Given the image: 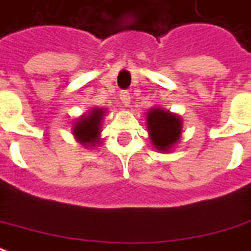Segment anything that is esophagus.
Wrapping results in <instances>:
<instances>
[{
	"label": "esophagus",
	"instance_id": "obj_1",
	"mask_svg": "<svg viewBox=\"0 0 251 251\" xmlns=\"http://www.w3.org/2000/svg\"><path fill=\"white\" fill-rule=\"evenodd\" d=\"M120 100H122V103L124 106H128L129 102H131V95H129L128 91H122L120 92Z\"/></svg>",
	"mask_w": 251,
	"mask_h": 251
}]
</instances>
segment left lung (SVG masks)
<instances>
[{
	"instance_id": "1",
	"label": "left lung",
	"mask_w": 251,
	"mask_h": 251,
	"mask_svg": "<svg viewBox=\"0 0 251 251\" xmlns=\"http://www.w3.org/2000/svg\"><path fill=\"white\" fill-rule=\"evenodd\" d=\"M148 128L154 146L167 151L176 144L181 135V120L161 109H153L148 114Z\"/></svg>"
}]
</instances>
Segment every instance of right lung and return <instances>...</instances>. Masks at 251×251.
I'll use <instances>...</instances> for the list:
<instances>
[{"mask_svg": "<svg viewBox=\"0 0 251 251\" xmlns=\"http://www.w3.org/2000/svg\"><path fill=\"white\" fill-rule=\"evenodd\" d=\"M103 112L100 109H94L92 113L87 117H82L80 122L77 123L75 128V135L82 144H95L98 141V135L100 132L99 123Z\"/></svg>", "mask_w": 251, "mask_h": 251, "instance_id": "add662e5", "label": "right lung"}]
</instances>
